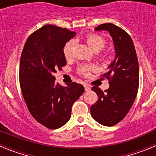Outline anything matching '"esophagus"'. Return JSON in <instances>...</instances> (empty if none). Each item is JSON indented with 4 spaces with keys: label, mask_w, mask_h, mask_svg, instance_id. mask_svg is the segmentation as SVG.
I'll list each match as a JSON object with an SVG mask.
<instances>
[{
    "label": "esophagus",
    "mask_w": 156,
    "mask_h": 156,
    "mask_svg": "<svg viewBox=\"0 0 156 156\" xmlns=\"http://www.w3.org/2000/svg\"><path fill=\"white\" fill-rule=\"evenodd\" d=\"M84 89L86 91H89V90H90V87L88 84H84Z\"/></svg>",
    "instance_id": "34e87169"
}]
</instances>
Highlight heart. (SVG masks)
Wrapping results in <instances>:
<instances>
[{
    "mask_svg": "<svg viewBox=\"0 0 156 156\" xmlns=\"http://www.w3.org/2000/svg\"><path fill=\"white\" fill-rule=\"evenodd\" d=\"M86 41L88 46L90 47L94 51H98L101 49H102L105 45V41L104 40V38L97 34H91L87 35L86 37ZM74 44H75V41L73 40L68 41L65 44L64 48H63V54L66 59L70 58L73 55ZM94 69V66L93 65H83L79 67L78 72H79V73L86 76L89 73V72L93 70Z\"/></svg>",
    "mask_w": 156,
    "mask_h": 156,
    "instance_id": "heart-1",
    "label": "heart"
}]
</instances>
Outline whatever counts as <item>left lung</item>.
I'll use <instances>...</instances> for the list:
<instances>
[{"mask_svg":"<svg viewBox=\"0 0 156 156\" xmlns=\"http://www.w3.org/2000/svg\"><path fill=\"white\" fill-rule=\"evenodd\" d=\"M105 30L112 38L115 58L104 76L109 80V87L102 91L98 87L92 90L98 94V101L90 107L94 120L106 126L120 122L133 105L139 86V65L133 42L129 34L112 23L99 25L95 31Z\"/></svg>","mask_w":156,"mask_h":156,"instance_id":"1","label":"left lung"}]
</instances>
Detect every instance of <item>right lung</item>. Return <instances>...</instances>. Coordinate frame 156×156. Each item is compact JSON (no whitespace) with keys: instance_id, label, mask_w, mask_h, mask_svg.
<instances>
[{"instance_id":"obj_1","label":"right lung","mask_w":156,"mask_h":156,"mask_svg":"<svg viewBox=\"0 0 156 156\" xmlns=\"http://www.w3.org/2000/svg\"><path fill=\"white\" fill-rule=\"evenodd\" d=\"M75 35L67 29L45 25L28 37L22 52L19 82L23 98L34 119L49 129L69 120L73 104L84 92L77 83L62 87L53 76L66 65L63 48Z\"/></svg>"}]
</instances>
